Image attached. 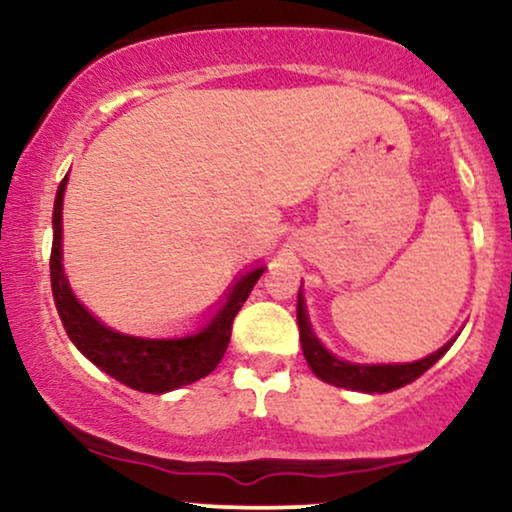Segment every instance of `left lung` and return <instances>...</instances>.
Segmentation results:
<instances>
[{
	"label": "left lung",
	"instance_id": "8db88e82",
	"mask_svg": "<svg viewBox=\"0 0 512 512\" xmlns=\"http://www.w3.org/2000/svg\"><path fill=\"white\" fill-rule=\"evenodd\" d=\"M296 317H298V330H301V346H303V356L308 361V366L320 380L330 383L334 387H344V390H356V392H392L399 390V387L414 383L416 378L426 373L433 363L438 361L445 351L450 349L452 342L445 346H440L436 354L421 358V361L414 363H387V366H361V363H349V361H339L337 356L330 354V351L322 346L320 339L315 337L313 327H310L308 313H305V301L298 291V308H296Z\"/></svg>",
	"mask_w": 512,
	"mask_h": 512
}]
</instances>
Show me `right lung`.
<instances>
[{"mask_svg":"<svg viewBox=\"0 0 512 512\" xmlns=\"http://www.w3.org/2000/svg\"><path fill=\"white\" fill-rule=\"evenodd\" d=\"M67 190V178L60 182L55 197V211H52V252H50V284L55 296L57 313L62 325L76 349L88 361L96 363L110 378L120 380L122 385L139 392H161L178 390L195 380L209 375L219 366L231 342L233 320L238 310L248 301L252 286L257 284L264 267H257L240 276V281L228 293L221 310L202 327L197 334L180 339H144L129 337V334L115 332L98 322L88 310L74 298L62 269V202Z\"/></svg>","mask_w":512,"mask_h":512,"instance_id":"add662e5","label":"right lung"}]
</instances>
